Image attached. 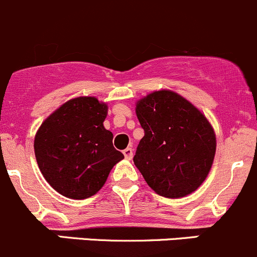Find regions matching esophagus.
Segmentation results:
<instances>
[{
  "instance_id": "esophagus-1",
  "label": "esophagus",
  "mask_w": 257,
  "mask_h": 257,
  "mask_svg": "<svg viewBox=\"0 0 257 257\" xmlns=\"http://www.w3.org/2000/svg\"><path fill=\"white\" fill-rule=\"evenodd\" d=\"M123 155H125L126 159L131 160L132 156H134V152H132V149H130V147H127V149L123 150Z\"/></svg>"
}]
</instances>
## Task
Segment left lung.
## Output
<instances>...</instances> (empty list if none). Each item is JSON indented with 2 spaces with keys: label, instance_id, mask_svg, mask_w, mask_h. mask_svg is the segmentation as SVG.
Wrapping results in <instances>:
<instances>
[{
  "label": "left lung",
  "instance_id": "1",
  "mask_svg": "<svg viewBox=\"0 0 257 257\" xmlns=\"http://www.w3.org/2000/svg\"><path fill=\"white\" fill-rule=\"evenodd\" d=\"M145 136L134 162L156 194L190 195L211 170L216 136L211 123L190 101L170 90L154 91L136 103Z\"/></svg>",
  "mask_w": 257,
  "mask_h": 257
}]
</instances>
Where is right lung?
Wrapping results in <instances>:
<instances>
[{
  "label": "right lung",
  "mask_w": 257,
  "mask_h": 257,
  "mask_svg": "<svg viewBox=\"0 0 257 257\" xmlns=\"http://www.w3.org/2000/svg\"><path fill=\"white\" fill-rule=\"evenodd\" d=\"M107 105L83 96L51 113L35 136V155L46 181L63 196L82 200L97 194L123 155L103 127Z\"/></svg>",
  "instance_id": "1"
}]
</instances>
